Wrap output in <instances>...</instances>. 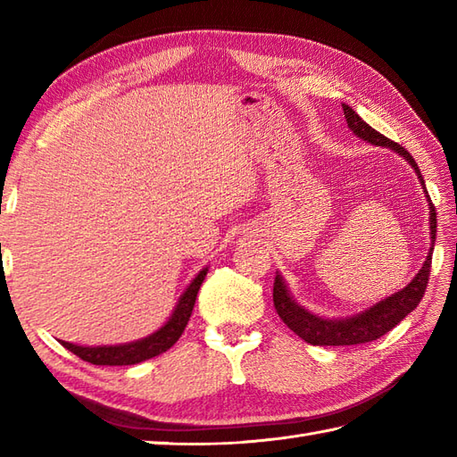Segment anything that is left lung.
<instances>
[{
  "label": "left lung",
  "mask_w": 457,
  "mask_h": 457,
  "mask_svg": "<svg viewBox=\"0 0 457 457\" xmlns=\"http://www.w3.org/2000/svg\"><path fill=\"white\" fill-rule=\"evenodd\" d=\"M344 115H345L347 128L352 129L357 137H361L363 141H369L373 145H378V147H391L393 151L401 153L403 157L412 164V169L416 170V174H419V179L424 187L419 164L414 162L412 154L409 151L401 147L399 143H395L389 137H385V135L375 131L371 125H367L345 104H344ZM428 202H430L432 247H430L428 257H426V261H424L422 269L411 280V285H406L403 290H399V293H395L393 296L381 300V303H377L375 306L365 310V312H361V314L352 316V318H344V320H324V318L310 314L308 310H304L303 306H298L295 300L290 298L283 278H280V275H277L275 285H273V303H275V310L280 316V320H283V322L290 329H293L298 337H303L306 344H312V345L367 344V342H373V339H377V337L385 336L386 332H391V329L399 324L401 320H404L416 306L420 304L424 290H426V287H428L430 267H432V249H434V241H436V210H434V204H432L430 196H428Z\"/></svg>",
  "instance_id": "1"
}]
</instances>
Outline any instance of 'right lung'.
Segmentation results:
<instances>
[{
	"label": "right lung",
	"instance_id": "1",
	"mask_svg": "<svg viewBox=\"0 0 457 457\" xmlns=\"http://www.w3.org/2000/svg\"><path fill=\"white\" fill-rule=\"evenodd\" d=\"M206 270L208 269L200 270L198 277L192 280L187 290H184V295L180 296L169 322L153 336L139 339V342H131L123 345H104V347H82L68 342H61V344L68 349V352H72L74 355H79L80 359H84V361H88L92 365H135V363L145 361V359L164 353L167 349H170L179 342L184 328H187L194 303H196L200 285L204 283V277H206Z\"/></svg>",
	"mask_w": 457,
	"mask_h": 457
}]
</instances>
